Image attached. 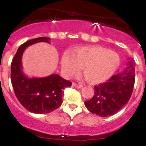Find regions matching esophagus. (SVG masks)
Segmentation results:
<instances>
[{
    "instance_id": "1",
    "label": "esophagus",
    "mask_w": 146,
    "mask_h": 146,
    "mask_svg": "<svg viewBox=\"0 0 146 146\" xmlns=\"http://www.w3.org/2000/svg\"><path fill=\"white\" fill-rule=\"evenodd\" d=\"M72 86H73V87L77 88H81L82 87V85L77 84L76 82H72Z\"/></svg>"
}]
</instances>
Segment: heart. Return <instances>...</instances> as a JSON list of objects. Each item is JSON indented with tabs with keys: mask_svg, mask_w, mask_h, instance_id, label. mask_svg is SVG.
<instances>
[{
	"mask_svg": "<svg viewBox=\"0 0 146 146\" xmlns=\"http://www.w3.org/2000/svg\"><path fill=\"white\" fill-rule=\"evenodd\" d=\"M120 64L121 58L117 52L100 46L77 47L72 54L65 52L60 60L62 72L66 77L76 74L82 67L86 80L94 84L110 79Z\"/></svg>",
	"mask_w": 146,
	"mask_h": 146,
	"instance_id": "obj_1",
	"label": "heart"
}]
</instances>
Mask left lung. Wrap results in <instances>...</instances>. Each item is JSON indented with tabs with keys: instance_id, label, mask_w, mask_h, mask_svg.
I'll use <instances>...</instances> for the list:
<instances>
[{
	"instance_id": "1",
	"label": "left lung",
	"mask_w": 146,
	"mask_h": 146,
	"mask_svg": "<svg viewBox=\"0 0 146 146\" xmlns=\"http://www.w3.org/2000/svg\"><path fill=\"white\" fill-rule=\"evenodd\" d=\"M135 80V64L130 59L123 72L112 76L104 83L94 86V96L85 102L86 108L101 117L115 114L129 100Z\"/></svg>"
}]
</instances>
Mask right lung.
<instances>
[{"instance_id":"obj_1","label":"right lung","mask_w":146,"mask_h":146,"mask_svg":"<svg viewBox=\"0 0 146 146\" xmlns=\"http://www.w3.org/2000/svg\"><path fill=\"white\" fill-rule=\"evenodd\" d=\"M48 37L29 40L18 48L11 64V80L17 98L28 111L44 114L53 111L61 105L64 89L72 82L58 74L41 78H29L23 72L22 56L26 47L38 42H48Z\"/></svg>"}]
</instances>
